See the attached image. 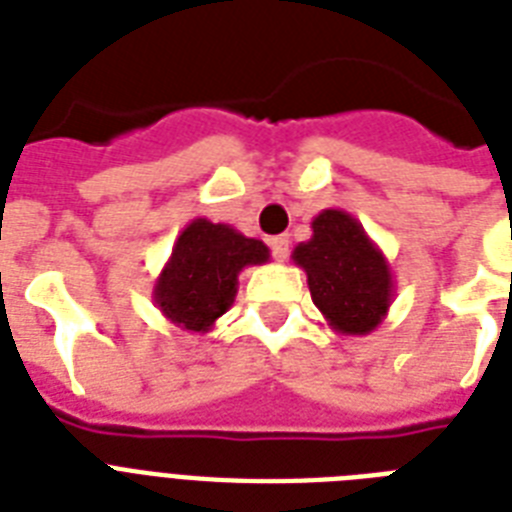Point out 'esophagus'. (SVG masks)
Masks as SVG:
<instances>
[{"mask_svg": "<svg viewBox=\"0 0 512 512\" xmlns=\"http://www.w3.org/2000/svg\"><path fill=\"white\" fill-rule=\"evenodd\" d=\"M268 247H271L273 257L279 260V263H284L289 255V239L287 236H273V239H268Z\"/></svg>", "mask_w": 512, "mask_h": 512, "instance_id": "1", "label": "esophagus"}]
</instances>
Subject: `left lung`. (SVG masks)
<instances>
[{
  "instance_id": "obj_1",
  "label": "left lung",
  "mask_w": 512,
  "mask_h": 512,
  "mask_svg": "<svg viewBox=\"0 0 512 512\" xmlns=\"http://www.w3.org/2000/svg\"><path fill=\"white\" fill-rule=\"evenodd\" d=\"M311 228L292 260L308 276L313 305L335 335H369L385 321L396 292L388 257L345 209H321Z\"/></svg>"
}]
</instances>
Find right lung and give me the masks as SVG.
Listing matches in <instances>:
<instances>
[{"mask_svg": "<svg viewBox=\"0 0 512 512\" xmlns=\"http://www.w3.org/2000/svg\"><path fill=\"white\" fill-rule=\"evenodd\" d=\"M268 260L271 249L260 239L196 217L180 231L170 260L156 276V308L175 327L207 335L236 300L239 273Z\"/></svg>", "mask_w": 512, "mask_h": 512, "instance_id": "right-lung-1", "label": "right lung"}]
</instances>
